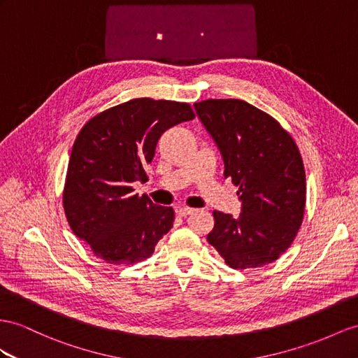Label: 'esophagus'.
<instances>
[{
  "label": "esophagus",
  "instance_id": "34e87169",
  "mask_svg": "<svg viewBox=\"0 0 358 358\" xmlns=\"http://www.w3.org/2000/svg\"><path fill=\"white\" fill-rule=\"evenodd\" d=\"M194 212H195V208H190V207H186V206L177 208V213L180 216H189V215H192Z\"/></svg>",
  "mask_w": 358,
  "mask_h": 358
}]
</instances>
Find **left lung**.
Masks as SVG:
<instances>
[{
    "label": "left lung",
    "instance_id": "left-lung-1",
    "mask_svg": "<svg viewBox=\"0 0 358 358\" xmlns=\"http://www.w3.org/2000/svg\"><path fill=\"white\" fill-rule=\"evenodd\" d=\"M194 107L242 203L237 217L213 212L208 243L234 269L275 262L304 216L306 172L296 143L272 116L245 101L207 99Z\"/></svg>",
    "mask_w": 358,
    "mask_h": 358
}]
</instances>
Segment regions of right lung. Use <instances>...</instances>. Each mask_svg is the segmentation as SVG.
Masks as SVG:
<instances>
[{
  "mask_svg": "<svg viewBox=\"0 0 358 358\" xmlns=\"http://www.w3.org/2000/svg\"><path fill=\"white\" fill-rule=\"evenodd\" d=\"M186 103L139 98L92 117L81 128L68 164L63 207L72 231L98 259L134 264L148 259L173 225L172 207L134 194L145 182L160 136L192 121Z\"/></svg>",
  "mask_w": 358,
  "mask_h": 358,
  "instance_id": "obj_1",
  "label": "right lung"
}]
</instances>
